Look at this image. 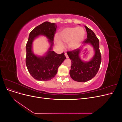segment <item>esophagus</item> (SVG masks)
I'll return each mask as SVG.
<instances>
[{
  "label": "esophagus",
  "mask_w": 122,
  "mask_h": 122,
  "mask_svg": "<svg viewBox=\"0 0 122 122\" xmlns=\"http://www.w3.org/2000/svg\"><path fill=\"white\" fill-rule=\"evenodd\" d=\"M65 56H66V58H68L69 57H68V55H67V53H65Z\"/></svg>",
  "instance_id": "obj_1"
}]
</instances>
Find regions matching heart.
<instances>
[{
    "instance_id": "1",
    "label": "heart",
    "mask_w": 122,
    "mask_h": 122,
    "mask_svg": "<svg viewBox=\"0 0 122 122\" xmlns=\"http://www.w3.org/2000/svg\"><path fill=\"white\" fill-rule=\"evenodd\" d=\"M85 36V31L81 27H67L64 28L59 34V39L55 38V42L56 45L62 48L64 44L62 42L69 44V46L72 49H75L81 45Z\"/></svg>"
}]
</instances>
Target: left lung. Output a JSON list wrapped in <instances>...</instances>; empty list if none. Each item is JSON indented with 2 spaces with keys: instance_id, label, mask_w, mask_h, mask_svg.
Returning a JSON list of instances; mask_svg holds the SVG:
<instances>
[{
  "instance_id": "8db88e82",
  "label": "left lung",
  "mask_w": 122,
  "mask_h": 122,
  "mask_svg": "<svg viewBox=\"0 0 122 122\" xmlns=\"http://www.w3.org/2000/svg\"><path fill=\"white\" fill-rule=\"evenodd\" d=\"M87 32V39L83 41L84 45L81 49H77L67 52L72 61L70 75L72 79L78 82H86L96 76L99 69L101 62V55L99 50V41L95 33L85 25ZM86 44H90L93 47L94 55L87 62L82 61L80 54L83 47Z\"/></svg>"
}]
</instances>
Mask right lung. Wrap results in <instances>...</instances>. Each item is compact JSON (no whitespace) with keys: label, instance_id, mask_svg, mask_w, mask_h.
Masks as SVG:
<instances>
[{"label":"right lung","instance_id":"obj_1","mask_svg":"<svg viewBox=\"0 0 122 122\" xmlns=\"http://www.w3.org/2000/svg\"><path fill=\"white\" fill-rule=\"evenodd\" d=\"M56 24L45 22L35 27L30 32L26 45V65L33 78L39 81H47L52 79L56 74L58 67L66 57L65 53L57 54L52 51L54 35ZM40 35L45 36L50 44L49 50L42 56L36 55L32 51L33 42Z\"/></svg>","mask_w":122,"mask_h":122}]
</instances>
